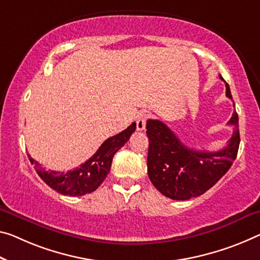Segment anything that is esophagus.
Instances as JSON below:
<instances>
[{
    "mask_svg": "<svg viewBox=\"0 0 260 260\" xmlns=\"http://www.w3.org/2000/svg\"><path fill=\"white\" fill-rule=\"evenodd\" d=\"M147 118H149V115L145 114V113L139 114L138 116L136 117V126H137L138 131H143L144 129H145Z\"/></svg>",
    "mask_w": 260,
    "mask_h": 260,
    "instance_id": "1",
    "label": "esophagus"
}]
</instances>
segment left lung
Listing matches in <instances>:
<instances>
[{
	"mask_svg": "<svg viewBox=\"0 0 260 260\" xmlns=\"http://www.w3.org/2000/svg\"><path fill=\"white\" fill-rule=\"evenodd\" d=\"M219 79L223 80L221 75ZM225 90L226 96L233 100L226 82ZM228 124L235 126L228 145L217 152H207L187 147L161 121L147 119V172L155 188L167 198L181 201L200 197L210 189L237 157L241 138L236 111Z\"/></svg>",
	"mask_w": 260,
	"mask_h": 260,
	"instance_id": "1",
	"label": "left lung"
}]
</instances>
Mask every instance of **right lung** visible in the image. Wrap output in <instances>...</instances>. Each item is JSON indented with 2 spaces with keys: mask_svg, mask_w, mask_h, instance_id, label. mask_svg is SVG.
<instances>
[{
  "mask_svg": "<svg viewBox=\"0 0 260 260\" xmlns=\"http://www.w3.org/2000/svg\"><path fill=\"white\" fill-rule=\"evenodd\" d=\"M135 130L136 123L134 122L122 133L103 142L95 154L91 155L86 162L69 172L46 171L41 164L34 160L30 154L29 159L42 180L52 189L62 195L82 197V195L94 191L105 181L110 171L111 161H113L115 153L122 146H124V144L129 141L130 136L135 133Z\"/></svg>",
  "mask_w": 260,
  "mask_h": 260,
  "instance_id": "add662e5",
  "label": "right lung"
}]
</instances>
